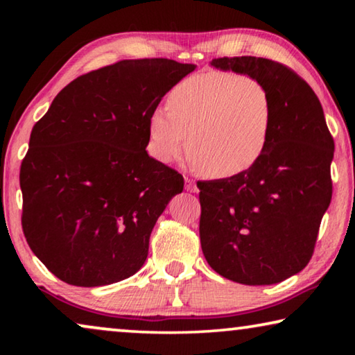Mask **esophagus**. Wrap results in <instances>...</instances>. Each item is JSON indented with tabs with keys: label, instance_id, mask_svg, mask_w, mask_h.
Returning a JSON list of instances; mask_svg holds the SVG:
<instances>
[{
	"label": "esophagus",
	"instance_id": "1",
	"mask_svg": "<svg viewBox=\"0 0 355 355\" xmlns=\"http://www.w3.org/2000/svg\"><path fill=\"white\" fill-rule=\"evenodd\" d=\"M184 189L189 191V192H197L199 189H197V184L194 180L191 178H184Z\"/></svg>",
	"mask_w": 355,
	"mask_h": 355
}]
</instances>
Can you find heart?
<instances>
[{"label":"heart","mask_w":355,"mask_h":355,"mask_svg":"<svg viewBox=\"0 0 355 355\" xmlns=\"http://www.w3.org/2000/svg\"><path fill=\"white\" fill-rule=\"evenodd\" d=\"M166 105L147 125L150 153L163 164L175 161L188 139V153L208 177H235L252 169L271 142L272 97L254 76L192 75L172 89Z\"/></svg>","instance_id":"b5f03b06"}]
</instances>
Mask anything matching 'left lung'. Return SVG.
<instances>
[{"mask_svg":"<svg viewBox=\"0 0 355 355\" xmlns=\"http://www.w3.org/2000/svg\"><path fill=\"white\" fill-rule=\"evenodd\" d=\"M209 64L260 80L272 97L274 128L252 169L197 183L203 255L236 284H279L302 271L313 255L332 199L334 137L313 89L286 65L254 56Z\"/></svg>","mask_w":355,"mask_h":355,"instance_id":"obj_1","label":"left lung"}]
</instances>
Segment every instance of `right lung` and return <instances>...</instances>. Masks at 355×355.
Segmentation results:
<instances>
[{
    "label": "right lung",
    "mask_w": 355,
    "mask_h": 355,
    "mask_svg": "<svg viewBox=\"0 0 355 355\" xmlns=\"http://www.w3.org/2000/svg\"><path fill=\"white\" fill-rule=\"evenodd\" d=\"M194 64L127 59L78 76L34 125L20 169L21 227L58 279L111 285L136 274L156 220L183 191L148 156V117Z\"/></svg>",
    "instance_id": "1"
}]
</instances>
